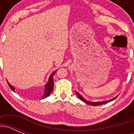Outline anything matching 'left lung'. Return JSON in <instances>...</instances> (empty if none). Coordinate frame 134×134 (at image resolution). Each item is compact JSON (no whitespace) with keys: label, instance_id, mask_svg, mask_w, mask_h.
I'll use <instances>...</instances> for the list:
<instances>
[{"label":"left lung","instance_id":"obj_1","mask_svg":"<svg viewBox=\"0 0 134 134\" xmlns=\"http://www.w3.org/2000/svg\"><path fill=\"white\" fill-rule=\"evenodd\" d=\"M76 94H77V96L79 97V99H80V100H82V101H83L84 103H85L88 104V105H92V106H98V105H103V104L111 102V101L113 100L114 99H115L116 97H118V96H116L115 97L113 98V99H110V100H104V101H98V102H92V101H89V100L85 99L83 97H82V96L80 95V94H79L78 92H76Z\"/></svg>","mask_w":134,"mask_h":134}]
</instances>
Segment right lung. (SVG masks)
<instances>
[{"label":"right lung","instance_id":"right-lung-1","mask_svg":"<svg viewBox=\"0 0 134 134\" xmlns=\"http://www.w3.org/2000/svg\"><path fill=\"white\" fill-rule=\"evenodd\" d=\"M55 72H56V70L54 71L52 74H51V75L49 76L48 82L47 84H46V85H45V93L43 96V99L48 97V96L50 94V93L52 92L53 89H54V80H53V76H54ZM7 83H8V85H9L10 89H11L13 91H15V87H14L13 86H12V85H10L8 81H7Z\"/></svg>","mask_w":134,"mask_h":134}]
</instances>
